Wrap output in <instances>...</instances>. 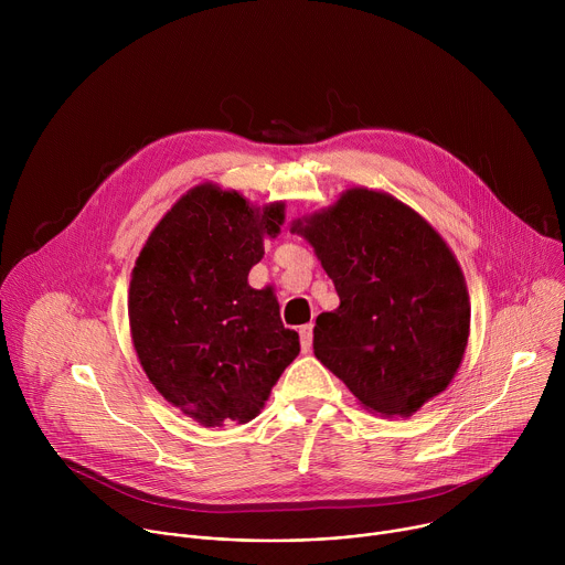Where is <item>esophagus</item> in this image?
<instances>
[{"mask_svg":"<svg viewBox=\"0 0 565 565\" xmlns=\"http://www.w3.org/2000/svg\"><path fill=\"white\" fill-rule=\"evenodd\" d=\"M299 340H301V351L308 353L310 347H312V327H310V324H306V327L299 329Z\"/></svg>","mask_w":565,"mask_h":565,"instance_id":"esophagus-1","label":"esophagus"}]
</instances>
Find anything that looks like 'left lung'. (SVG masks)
Returning a JSON list of instances; mask_svg holds the SVG:
<instances>
[{
    "mask_svg": "<svg viewBox=\"0 0 565 565\" xmlns=\"http://www.w3.org/2000/svg\"><path fill=\"white\" fill-rule=\"evenodd\" d=\"M333 279L340 306L315 321V358L373 414L407 418L454 380L469 295L443 236L386 192L347 190L292 221Z\"/></svg>",
    "mask_w": 565,
    "mask_h": 565,
    "instance_id": "obj_1",
    "label": "left lung"
}]
</instances>
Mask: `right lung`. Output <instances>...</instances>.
Returning a JSON list of instances; mask_svg holds the SVG:
<instances>
[{"instance_id": "1", "label": "right lung", "mask_w": 565, "mask_h": 565, "mask_svg": "<svg viewBox=\"0 0 565 565\" xmlns=\"http://www.w3.org/2000/svg\"><path fill=\"white\" fill-rule=\"evenodd\" d=\"M284 203L250 205L203 183L158 221L129 284L136 355L156 391L203 427L259 416L299 335L284 329L270 288L248 273L277 236Z\"/></svg>"}]
</instances>
